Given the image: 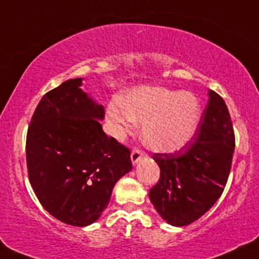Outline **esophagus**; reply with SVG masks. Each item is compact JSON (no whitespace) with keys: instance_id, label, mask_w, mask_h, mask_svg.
I'll list each match as a JSON object with an SVG mask.
<instances>
[{"instance_id":"esophagus-1","label":"esophagus","mask_w":259,"mask_h":259,"mask_svg":"<svg viewBox=\"0 0 259 259\" xmlns=\"http://www.w3.org/2000/svg\"><path fill=\"white\" fill-rule=\"evenodd\" d=\"M143 156H145V152H142V150L137 149V148L134 149L132 152V161L134 165H136V163L139 162L140 160L143 158Z\"/></svg>"}]
</instances>
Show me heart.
<instances>
[{
	"instance_id": "obj_1",
	"label": "heart",
	"mask_w": 259,
	"mask_h": 259,
	"mask_svg": "<svg viewBox=\"0 0 259 259\" xmlns=\"http://www.w3.org/2000/svg\"><path fill=\"white\" fill-rule=\"evenodd\" d=\"M110 105L109 119L116 133H126L134 120L142 122V139L152 150L175 153L194 139L201 120L198 98L191 92H179L159 86L130 91Z\"/></svg>"
}]
</instances>
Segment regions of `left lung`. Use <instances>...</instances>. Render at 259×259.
I'll use <instances>...</instances> for the list:
<instances>
[{
	"label": "left lung",
	"mask_w": 259,
	"mask_h": 259,
	"mask_svg": "<svg viewBox=\"0 0 259 259\" xmlns=\"http://www.w3.org/2000/svg\"><path fill=\"white\" fill-rule=\"evenodd\" d=\"M194 142L175 153H155L160 179L149 199L167 224L186 226L198 220L220 198L230 176L235 137L227 105L209 91Z\"/></svg>",
	"instance_id": "8db88e82"
}]
</instances>
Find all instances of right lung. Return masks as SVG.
Masks as SVG:
<instances>
[{"label": "right lung", "instance_id": "obj_1", "mask_svg": "<svg viewBox=\"0 0 259 259\" xmlns=\"http://www.w3.org/2000/svg\"><path fill=\"white\" fill-rule=\"evenodd\" d=\"M71 78L39 101L26 137L29 183L54 218L83 227L97 221L113 186L133 169L130 150L106 136L105 111Z\"/></svg>", "mask_w": 259, "mask_h": 259}]
</instances>
